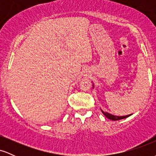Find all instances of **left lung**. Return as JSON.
Returning a JSON list of instances; mask_svg holds the SVG:
<instances>
[{"instance_id":"8db88e82","label":"left lung","mask_w":156,"mask_h":156,"mask_svg":"<svg viewBox=\"0 0 156 156\" xmlns=\"http://www.w3.org/2000/svg\"><path fill=\"white\" fill-rule=\"evenodd\" d=\"M92 86H93L92 88L94 89V83L92 84ZM101 110L102 113H103V115H104L105 117H107V118H108V119H112V120H114V121L119 120V119H125V118H127V117H130V116L132 115V114H128V115H125V116H115V115H113V114H109V113H108V112H103V111L102 110V109H101Z\"/></svg>"}]
</instances>
